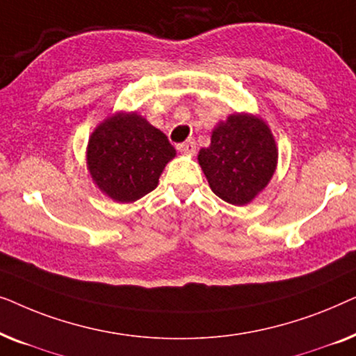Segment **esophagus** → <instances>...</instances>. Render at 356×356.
<instances>
[{
	"label": "esophagus",
	"instance_id": "34e87169",
	"mask_svg": "<svg viewBox=\"0 0 356 356\" xmlns=\"http://www.w3.org/2000/svg\"><path fill=\"white\" fill-rule=\"evenodd\" d=\"M178 150H179V152H183V154L193 155L194 152H196V140L188 139L186 143H183V144L178 145Z\"/></svg>",
	"mask_w": 356,
	"mask_h": 356
}]
</instances>
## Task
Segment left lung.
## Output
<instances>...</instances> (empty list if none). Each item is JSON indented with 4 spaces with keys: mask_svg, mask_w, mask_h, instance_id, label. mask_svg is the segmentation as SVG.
I'll use <instances>...</instances> for the list:
<instances>
[{
    "mask_svg": "<svg viewBox=\"0 0 356 356\" xmlns=\"http://www.w3.org/2000/svg\"><path fill=\"white\" fill-rule=\"evenodd\" d=\"M279 160L274 134L259 116L233 113L212 131L197 162L209 186L233 206H246L274 177Z\"/></svg>",
    "mask_w": 356,
    "mask_h": 356,
    "instance_id": "obj_1",
    "label": "left lung"
}]
</instances>
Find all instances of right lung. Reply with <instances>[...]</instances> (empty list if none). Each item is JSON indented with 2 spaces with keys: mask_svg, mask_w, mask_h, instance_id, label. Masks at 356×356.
I'll use <instances>...</instances> for the list:
<instances>
[{
  "mask_svg": "<svg viewBox=\"0 0 356 356\" xmlns=\"http://www.w3.org/2000/svg\"><path fill=\"white\" fill-rule=\"evenodd\" d=\"M177 150L162 131L136 111H116L92 131L87 170L102 193L129 204L154 191Z\"/></svg>",
  "mask_w": 356,
  "mask_h": 356,
  "instance_id": "obj_1",
  "label": "right lung"
}]
</instances>
